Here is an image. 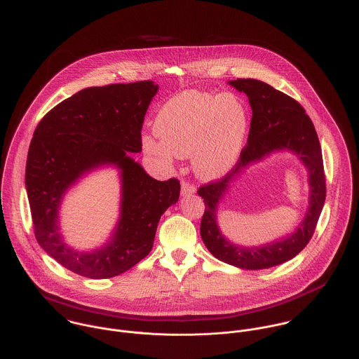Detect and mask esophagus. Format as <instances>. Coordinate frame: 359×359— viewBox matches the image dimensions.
<instances>
[{
  "label": "esophagus",
  "instance_id": "34e87169",
  "mask_svg": "<svg viewBox=\"0 0 359 359\" xmlns=\"http://www.w3.org/2000/svg\"><path fill=\"white\" fill-rule=\"evenodd\" d=\"M195 192H196V188H195L192 184H189V182H187V181H182V182H181V194H182V196L194 195Z\"/></svg>",
  "mask_w": 359,
  "mask_h": 359
}]
</instances>
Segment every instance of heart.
<instances>
[{"instance_id": "b5f03b06", "label": "heart", "mask_w": 359, "mask_h": 359, "mask_svg": "<svg viewBox=\"0 0 359 359\" xmlns=\"http://www.w3.org/2000/svg\"><path fill=\"white\" fill-rule=\"evenodd\" d=\"M250 130L246 103L233 94L184 91L164 103L154 118L160 141L145 135L147 154L161 158L192 156L196 175L214 180L239 160Z\"/></svg>"}]
</instances>
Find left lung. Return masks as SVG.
Returning a JSON list of instances; mask_svg holds the SVG:
<instances>
[{"instance_id":"8db88e82","label":"left lung","mask_w":359,"mask_h":359,"mask_svg":"<svg viewBox=\"0 0 359 359\" xmlns=\"http://www.w3.org/2000/svg\"><path fill=\"white\" fill-rule=\"evenodd\" d=\"M239 93H245L253 110L248 145L235 167L219 181L199 188L198 195L205 202L201 222V235L208 252L242 269H264L283 264L297 256L313 235L316 222L326 198L323 160L319 140L304 107L275 90L269 84L255 79L228 81ZM292 151L305 164L309 172L310 198L305 219L293 233L273 243L246 248L228 241L216 222L217 205L233 183L252 163L275 151Z\"/></svg>"}]
</instances>
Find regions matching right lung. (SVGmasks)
<instances>
[{"instance_id": "1", "label": "right lung", "mask_w": 359, "mask_h": 359, "mask_svg": "<svg viewBox=\"0 0 359 359\" xmlns=\"http://www.w3.org/2000/svg\"><path fill=\"white\" fill-rule=\"evenodd\" d=\"M157 91L154 81L81 90L50 110L33 134L26 189L34 235L74 273L104 279L128 271L151 253L160 217L178 202V180L157 181L130 156L142 151V123ZM103 165L121 171L119 221L103 247L80 252L64 242L58 210L67 191Z\"/></svg>"}]
</instances>
